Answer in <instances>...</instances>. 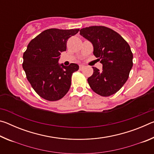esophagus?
<instances>
[{
	"mask_svg": "<svg viewBox=\"0 0 154 154\" xmlns=\"http://www.w3.org/2000/svg\"><path fill=\"white\" fill-rule=\"evenodd\" d=\"M83 68H84V65H83V64H80L79 65V69L80 70H82Z\"/></svg>",
	"mask_w": 154,
	"mask_h": 154,
	"instance_id": "34e87169",
	"label": "esophagus"
}]
</instances>
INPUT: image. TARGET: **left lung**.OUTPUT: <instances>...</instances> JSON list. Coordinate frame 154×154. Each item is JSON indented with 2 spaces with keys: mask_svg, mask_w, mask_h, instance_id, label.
I'll use <instances>...</instances> for the list:
<instances>
[{
  "mask_svg": "<svg viewBox=\"0 0 154 154\" xmlns=\"http://www.w3.org/2000/svg\"><path fill=\"white\" fill-rule=\"evenodd\" d=\"M80 35L92 43L94 55L103 64L102 71L93 67L88 79L90 88L102 96L114 94L126 82L133 65L130 45L118 32L102 26L83 28Z\"/></svg>",
  "mask_w": 154,
  "mask_h": 154,
  "instance_id": "left-lung-1",
  "label": "left lung"
}]
</instances>
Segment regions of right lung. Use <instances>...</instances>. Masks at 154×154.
<instances>
[{
  "label": "right lung",
  "mask_w": 154,
  "mask_h": 154,
  "mask_svg": "<svg viewBox=\"0 0 154 154\" xmlns=\"http://www.w3.org/2000/svg\"><path fill=\"white\" fill-rule=\"evenodd\" d=\"M79 29L44 30L28 45L23 55L22 66L28 82L41 98L58 100L66 95L71 85V77L79 66L60 64L61 52L66 51L67 40Z\"/></svg>",
  "instance_id": "1"
}]
</instances>
